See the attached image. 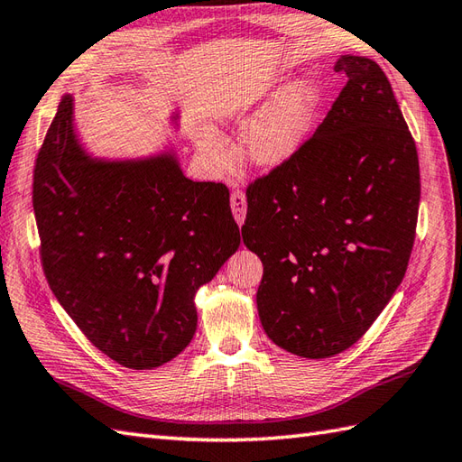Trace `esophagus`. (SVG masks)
<instances>
[{
  "label": "esophagus",
  "mask_w": 462,
  "mask_h": 462,
  "mask_svg": "<svg viewBox=\"0 0 462 462\" xmlns=\"http://www.w3.org/2000/svg\"><path fill=\"white\" fill-rule=\"evenodd\" d=\"M231 209H233V217L237 221V225L245 223L246 217V198L243 192H233L231 194Z\"/></svg>",
  "instance_id": "34e87169"
}]
</instances>
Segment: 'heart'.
Instances as JSON below:
<instances>
[{"instance_id":"b5f03b06","label":"heart","mask_w":462,"mask_h":462,"mask_svg":"<svg viewBox=\"0 0 462 462\" xmlns=\"http://www.w3.org/2000/svg\"><path fill=\"white\" fill-rule=\"evenodd\" d=\"M318 106L319 94L311 82L284 88L246 123L239 139L241 159L258 171H276L290 162L310 137ZM237 114L241 109L233 111V116ZM199 149L211 162L223 161L221 144L213 134L206 133L199 139Z\"/></svg>"}]
</instances>
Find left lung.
Wrapping results in <instances>:
<instances>
[{"mask_svg":"<svg viewBox=\"0 0 462 462\" xmlns=\"http://www.w3.org/2000/svg\"><path fill=\"white\" fill-rule=\"evenodd\" d=\"M300 152L246 189L243 243L263 261L256 308L274 345L343 353L402 284L420 208V162L392 86L366 56Z\"/></svg>","mask_w":462,"mask_h":462,"instance_id":"1","label":"left lung"}]
</instances>
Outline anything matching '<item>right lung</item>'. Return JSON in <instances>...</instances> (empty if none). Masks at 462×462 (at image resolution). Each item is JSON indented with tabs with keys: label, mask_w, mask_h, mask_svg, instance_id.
<instances>
[{
	"label": "right lung",
	"mask_w": 462,
	"mask_h": 462,
	"mask_svg": "<svg viewBox=\"0 0 462 462\" xmlns=\"http://www.w3.org/2000/svg\"><path fill=\"white\" fill-rule=\"evenodd\" d=\"M32 209L52 294L101 353L133 370L184 351L198 290L241 245L225 184L186 178L172 141L141 156L94 154L72 94L39 151Z\"/></svg>",
	"instance_id": "add662e5"
}]
</instances>
